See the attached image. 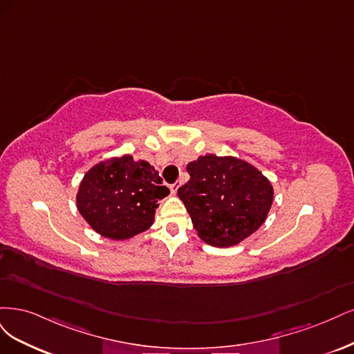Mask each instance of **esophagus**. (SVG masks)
Listing matches in <instances>:
<instances>
[{
  "label": "esophagus",
  "mask_w": 354,
  "mask_h": 354,
  "mask_svg": "<svg viewBox=\"0 0 354 354\" xmlns=\"http://www.w3.org/2000/svg\"><path fill=\"white\" fill-rule=\"evenodd\" d=\"M176 191H178V187H176V185H170V192H172L174 196L176 194Z\"/></svg>",
  "instance_id": "esophagus-1"
}]
</instances>
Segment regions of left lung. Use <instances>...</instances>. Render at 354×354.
Wrapping results in <instances>:
<instances>
[{
	"mask_svg": "<svg viewBox=\"0 0 354 354\" xmlns=\"http://www.w3.org/2000/svg\"><path fill=\"white\" fill-rule=\"evenodd\" d=\"M189 180L178 189L204 243L231 247L266 221L273 188L259 169L236 157L201 156L188 163Z\"/></svg>",
	"mask_w": 354,
	"mask_h": 354,
	"instance_id": "1",
	"label": "left lung"
}]
</instances>
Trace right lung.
Wrapping results in <instances>:
<instances>
[{
  "mask_svg": "<svg viewBox=\"0 0 354 354\" xmlns=\"http://www.w3.org/2000/svg\"><path fill=\"white\" fill-rule=\"evenodd\" d=\"M169 194L157 170L127 154L100 162L85 174L76 206L95 232L110 239H128L154 222L158 201Z\"/></svg>",
  "mask_w": 354,
  "mask_h": 354,
  "instance_id": "obj_1",
  "label": "right lung"
}]
</instances>
